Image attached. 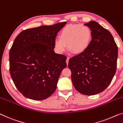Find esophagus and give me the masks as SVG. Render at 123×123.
<instances>
[{"label": "esophagus", "mask_w": 123, "mask_h": 123, "mask_svg": "<svg viewBox=\"0 0 123 123\" xmlns=\"http://www.w3.org/2000/svg\"><path fill=\"white\" fill-rule=\"evenodd\" d=\"M69 58L68 57L67 59V60H66V63H67V64L68 65V63H69Z\"/></svg>", "instance_id": "esophagus-1"}]
</instances>
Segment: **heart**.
Instances as JSON below:
<instances>
[{"instance_id": "b5f03b06", "label": "heart", "mask_w": 123, "mask_h": 123, "mask_svg": "<svg viewBox=\"0 0 123 123\" xmlns=\"http://www.w3.org/2000/svg\"><path fill=\"white\" fill-rule=\"evenodd\" d=\"M55 39L54 48L59 54H63L68 48L74 54L84 52L90 45L92 31L88 26L84 24H69L65 26Z\"/></svg>"}]
</instances>
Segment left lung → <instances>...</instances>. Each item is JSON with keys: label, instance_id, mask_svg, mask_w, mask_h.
Listing matches in <instances>:
<instances>
[{"label": "left lung", "instance_id": "1", "mask_svg": "<svg viewBox=\"0 0 123 123\" xmlns=\"http://www.w3.org/2000/svg\"><path fill=\"white\" fill-rule=\"evenodd\" d=\"M92 30L90 45L84 52L70 58L68 67L74 88L86 95L102 92L115 74L118 47L111 34L95 21L84 24Z\"/></svg>", "mask_w": 123, "mask_h": 123}]
</instances>
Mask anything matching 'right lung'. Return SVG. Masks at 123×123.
<instances>
[{"instance_id": "right-lung-1", "label": "right lung", "mask_w": 123, "mask_h": 123, "mask_svg": "<svg viewBox=\"0 0 123 123\" xmlns=\"http://www.w3.org/2000/svg\"><path fill=\"white\" fill-rule=\"evenodd\" d=\"M67 22L23 31L9 51L10 74L18 90L35 100L49 98L55 91L67 56L54 50L59 31Z\"/></svg>"}]
</instances>
